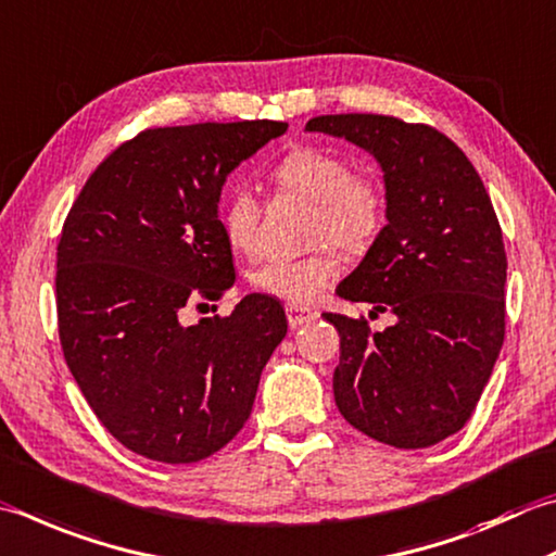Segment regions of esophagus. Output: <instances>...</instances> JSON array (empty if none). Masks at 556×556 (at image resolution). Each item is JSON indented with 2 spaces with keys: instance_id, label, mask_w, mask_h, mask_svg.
<instances>
[{
  "instance_id": "obj_1",
  "label": "esophagus",
  "mask_w": 556,
  "mask_h": 556,
  "mask_svg": "<svg viewBox=\"0 0 556 556\" xmlns=\"http://www.w3.org/2000/svg\"><path fill=\"white\" fill-rule=\"evenodd\" d=\"M287 318H289L291 328L296 330V328H301V325L313 323L315 318H318V313L306 308V306H296V303H289V306H287Z\"/></svg>"
}]
</instances>
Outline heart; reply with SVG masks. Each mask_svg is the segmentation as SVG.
<instances>
[{
    "label": "heart",
    "instance_id": "1",
    "mask_svg": "<svg viewBox=\"0 0 556 556\" xmlns=\"http://www.w3.org/2000/svg\"><path fill=\"white\" fill-rule=\"evenodd\" d=\"M281 192L299 194L313 204L311 238L352 255L374 245L386 224V192L371 173H350V163L330 149L296 147L281 156L269 173ZM260 224L257 194L238 185L222 202V226L233 250L253 248ZM340 275L332 245H320L301 257H271L260 265L250 281L269 296L289 303H311Z\"/></svg>",
    "mask_w": 556,
    "mask_h": 556
}]
</instances>
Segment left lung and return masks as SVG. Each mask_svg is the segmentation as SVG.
I'll use <instances>...</instances> for the list:
<instances>
[{"instance_id":"obj_1","label":"left lung","mask_w":556,"mask_h":556,"mask_svg":"<svg viewBox=\"0 0 556 556\" xmlns=\"http://www.w3.org/2000/svg\"><path fill=\"white\" fill-rule=\"evenodd\" d=\"M306 132L346 139L383 170L386 226L337 285L344 301L390 311L395 325L325 313L340 332L332 390L342 417L395 448L460 431L504 344L502 226L475 166L427 125L388 115H320Z\"/></svg>"}]
</instances>
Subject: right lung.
<instances>
[{"mask_svg": "<svg viewBox=\"0 0 556 556\" xmlns=\"http://www.w3.org/2000/svg\"><path fill=\"white\" fill-rule=\"evenodd\" d=\"M287 127L147 129L93 170L64 222L54 277L64 358L103 427L149 460L185 465L224 448L285 340V308L265 293L228 318L182 315L233 287L222 190Z\"/></svg>", "mask_w": 556, "mask_h": 556, "instance_id": "1", "label": "right lung"}]
</instances>
